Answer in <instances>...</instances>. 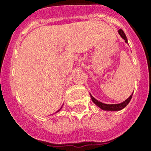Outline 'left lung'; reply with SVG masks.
Returning <instances> with one entry per match:
<instances>
[{
  "label": "left lung",
  "mask_w": 151,
  "mask_h": 151,
  "mask_svg": "<svg viewBox=\"0 0 151 151\" xmlns=\"http://www.w3.org/2000/svg\"><path fill=\"white\" fill-rule=\"evenodd\" d=\"M118 33H119L120 36L124 39V41H125V43H128V40H127V37L126 36H125V34H124V31H123L122 29H120L119 30H118ZM132 94H133V92H132ZM132 94L126 100H124V102H122V103H117V104H106V103H101L99 100H97V99H95L94 97L92 96L91 94H90V96H91V99H92V102H93L97 106H99L100 109H102V110H108V111H117V110H122L123 108L125 107V106L129 104L130 100H131L132 97Z\"/></svg>",
  "instance_id": "1"
}]
</instances>
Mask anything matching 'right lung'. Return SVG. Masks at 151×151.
Here are the masks:
<instances>
[{
	"instance_id": "obj_1",
	"label": "right lung",
	"mask_w": 151,
	"mask_h": 151,
	"mask_svg": "<svg viewBox=\"0 0 151 151\" xmlns=\"http://www.w3.org/2000/svg\"><path fill=\"white\" fill-rule=\"evenodd\" d=\"M61 109H62V107H61V108H60V109H59V110H58V111H57V112H59V110H61ZM57 112H56V113H57Z\"/></svg>"
}]
</instances>
